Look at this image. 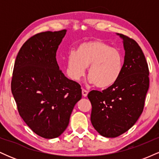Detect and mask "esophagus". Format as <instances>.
<instances>
[{
    "label": "esophagus",
    "mask_w": 159,
    "mask_h": 159,
    "mask_svg": "<svg viewBox=\"0 0 159 159\" xmlns=\"http://www.w3.org/2000/svg\"><path fill=\"white\" fill-rule=\"evenodd\" d=\"M87 94H88V91L84 90V89H83V90H82V95H83L84 97L87 96Z\"/></svg>",
    "instance_id": "34e87169"
}]
</instances>
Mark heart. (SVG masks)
Masks as SVG:
<instances>
[{
  "instance_id": "obj_1",
  "label": "heart",
  "mask_w": 159,
  "mask_h": 159,
  "mask_svg": "<svg viewBox=\"0 0 159 159\" xmlns=\"http://www.w3.org/2000/svg\"><path fill=\"white\" fill-rule=\"evenodd\" d=\"M123 59L118 49L112 48L101 39L83 42L69 54L66 72L73 81L84 75L88 66L89 81L99 88L113 85L120 77Z\"/></svg>"
}]
</instances>
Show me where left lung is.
Wrapping results in <instances>:
<instances>
[{"label":"left lung","mask_w":159,"mask_h":159,"mask_svg":"<svg viewBox=\"0 0 159 159\" xmlns=\"http://www.w3.org/2000/svg\"><path fill=\"white\" fill-rule=\"evenodd\" d=\"M123 39L125 57L121 74L106 90H92L90 120L101 135L116 138L131 129L142 114L149 89V68L140 47L134 39Z\"/></svg>","instance_id":"obj_1"}]
</instances>
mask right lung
<instances>
[{"label": "right lung", "instance_id": "add662e5", "mask_svg": "<svg viewBox=\"0 0 159 159\" xmlns=\"http://www.w3.org/2000/svg\"><path fill=\"white\" fill-rule=\"evenodd\" d=\"M66 34L46 31L30 37L18 53L12 73L11 90L20 116L46 139L64 132L82 96L81 86L66 77L56 60Z\"/></svg>", "mask_w": 159, "mask_h": 159}]
</instances>
